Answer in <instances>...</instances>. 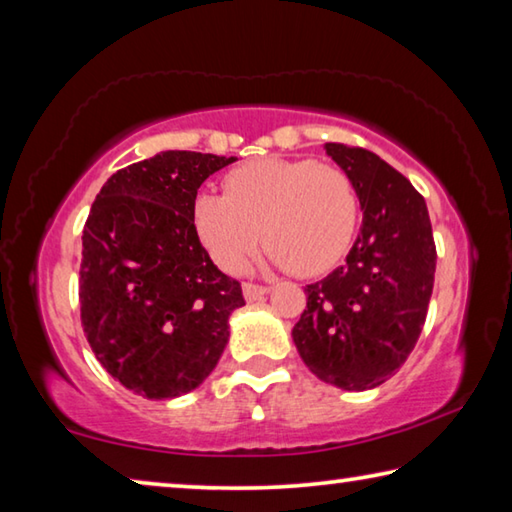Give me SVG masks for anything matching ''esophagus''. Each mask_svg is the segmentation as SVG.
<instances>
[{
    "label": "esophagus",
    "mask_w": 512,
    "mask_h": 512,
    "mask_svg": "<svg viewBox=\"0 0 512 512\" xmlns=\"http://www.w3.org/2000/svg\"><path fill=\"white\" fill-rule=\"evenodd\" d=\"M264 293H268L266 284H255V282H246V284H244V296H246L248 302L259 300V298L264 296Z\"/></svg>",
    "instance_id": "34e87169"
}]
</instances>
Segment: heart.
Returning <instances> with one entry per match:
<instances>
[{"label":"heart","mask_w":512,"mask_h":512,"mask_svg":"<svg viewBox=\"0 0 512 512\" xmlns=\"http://www.w3.org/2000/svg\"><path fill=\"white\" fill-rule=\"evenodd\" d=\"M223 192L196 198L194 225L225 271H241L262 237L268 262L305 277L329 271L352 246L359 194L336 164L262 158L232 169Z\"/></svg>","instance_id":"1"}]
</instances>
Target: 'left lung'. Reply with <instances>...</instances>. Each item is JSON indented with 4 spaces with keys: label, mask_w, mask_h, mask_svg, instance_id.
Instances as JSON below:
<instances>
[{
    "label": "left lung",
    "mask_w": 512,
    "mask_h": 512,
    "mask_svg": "<svg viewBox=\"0 0 512 512\" xmlns=\"http://www.w3.org/2000/svg\"><path fill=\"white\" fill-rule=\"evenodd\" d=\"M357 187L363 225L345 264L307 284L293 325L302 361L345 391L384 384L409 359L427 318L436 244L422 194L368 149L327 142Z\"/></svg>",
    "instance_id": "1"
}]
</instances>
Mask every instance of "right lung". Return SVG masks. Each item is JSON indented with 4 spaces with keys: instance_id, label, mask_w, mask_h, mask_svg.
<instances>
[{
    "instance_id": "right-lung-1",
    "label": "right lung",
    "mask_w": 512,
    "mask_h": 512,
    "mask_svg": "<svg viewBox=\"0 0 512 512\" xmlns=\"http://www.w3.org/2000/svg\"><path fill=\"white\" fill-rule=\"evenodd\" d=\"M235 158L164 151L108 178L83 228L81 325L128 391L167 400L194 391L228 343L241 284L207 255L194 203Z\"/></svg>"
}]
</instances>
